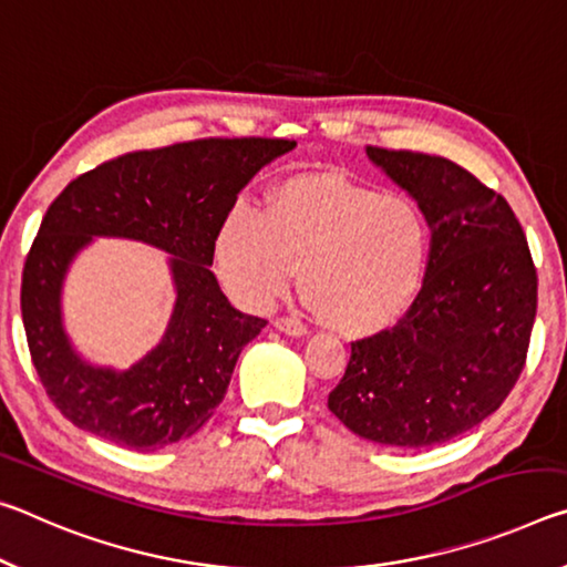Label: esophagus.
<instances>
[{
	"label": "esophagus",
	"instance_id": "1",
	"mask_svg": "<svg viewBox=\"0 0 567 567\" xmlns=\"http://www.w3.org/2000/svg\"><path fill=\"white\" fill-rule=\"evenodd\" d=\"M274 329L286 333V337H293V339H301V337H306V333H309L299 319H276Z\"/></svg>",
	"mask_w": 567,
	"mask_h": 567
}]
</instances>
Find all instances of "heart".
I'll return each mask as SVG.
<instances>
[{
  "instance_id": "obj_1",
  "label": "heart",
  "mask_w": 567,
  "mask_h": 567,
  "mask_svg": "<svg viewBox=\"0 0 567 567\" xmlns=\"http://www.w3.org/2000/svg\"><path fill=\"white\" fill-rule=\"evenodd\" d=\"M430 228L414 200L333 173L296 175L271 190L264 213L223 216L213 261L246 309H268L299 289L333 331L361 337L394 323L420 291Z\"/></svg>"
}]
</instances>
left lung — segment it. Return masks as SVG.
<instances>
[{
	"label": "left lung",
	"mask_w": 567,
	"mask_h": 567,
	"mask_svg": "<svg viewBox=\"0 0 567 567\" xmlns=\"http://www.w3.org/2000/svg\"><path fill=\"white\" fill-rule=\"evenodd\" d=\"M430 226V258L394 329L351 344L329 410L386 447L450 442L505 402L525 364L537 274L503 196L437 155L367 147Z\"/></svg>",
	"instance_id": "left-lung-1"
}]
</instances>
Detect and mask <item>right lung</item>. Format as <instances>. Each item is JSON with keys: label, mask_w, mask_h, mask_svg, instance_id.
Listing matches in <instances>:
<instances>
[{"label": "right lung", "mask_w": 567, "mask_h": 567, "mask_svg": "<svg viewBox=\"0 0 567 567\" xmlns=\"http://www.w3.org/2000/svg\"><path fill=\"white\" fill-rule=\"evenodd\" d=\"M293 147L268 137H210L127 153L60 193L27 256L22 321L37 374L74 426L153 452L210 420L240 351L266 327L220 291L210 271L213 240L250 178ZM95 237L137 239L169 256L172 319L158 344L125 370L82 358L63 327V281Z\"/></svg>", "instance_id": "right-lung-1"}]
</instances>
